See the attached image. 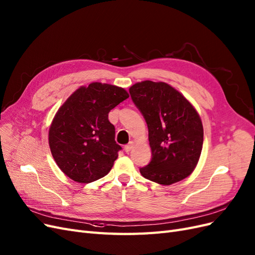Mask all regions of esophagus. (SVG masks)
<instances>
[{"mask_svg":"<svg viewBox=\"0 0 255 255\" xmlns=\"http://www.w3.org/2000/svg\"><path fill=\"white\" fill-rule=\"evenodd\" d=\"M133 145H134V143H133V142H129L127 145H125V147H124V150H125L126 152H129L131 149L133 148Z\"/></svg>","mask_w":255,"mask_h":255,"instance_id":"obj_1","label":"esophagus"}]
</instances>
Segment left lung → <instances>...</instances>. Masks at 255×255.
Returning <instances> with one entry per match:
<instances>
[{"label": "left lung", "instance_id": "left-lung-1", "mask_svg": "<svg viewBox=\"0 0 255 255\" xmlns=\"http://www.w3.org/2000/svg\"><path fill=\"white\" fill-rule=\"evenodd\" d=\"M148 127L151 160L141 175L163 185L190 176L200 158L203 127L194 107L165 83L145 80L129 89Z\"/></svg>", "mask_w": 255, "mask_h": 255}]
</instances>
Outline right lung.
Returning a JSON list of instances; mask_svg holds the SVG:
<instances>
[{
    "mask_svg": "<svg viewBox=\"0 0 255 255\" xmlns=\"http://www.w3.org/2000/svg\"><path fill=\"white\" fill-rule=\"evenodd\" d=\"M128 97L123 88L92 83L74 92L56 113L48 143L57 165L74 181L93 182L111 170L122 147L108 114Z\"/></svg>",
    "mask_w": 255,
    "mask_h": 255,
    "instance_id": "obj_1",
    "label": "right lung"
}]
</instances>
